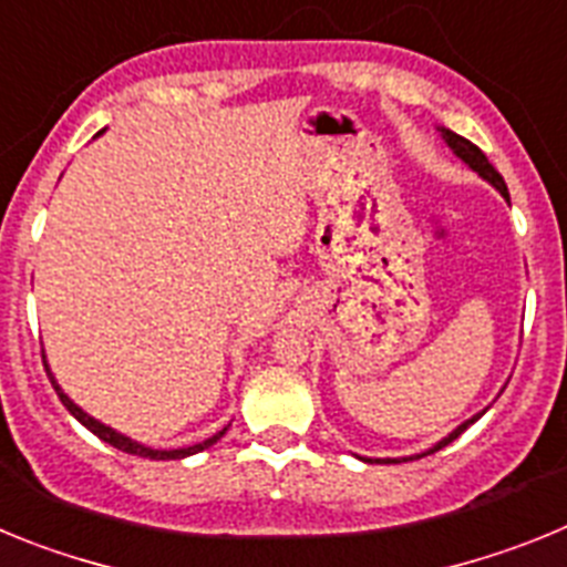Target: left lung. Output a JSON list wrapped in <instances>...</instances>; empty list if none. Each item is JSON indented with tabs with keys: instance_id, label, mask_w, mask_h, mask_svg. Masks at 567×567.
I'll use <instances>...</instances> for the list:
<instances>
[{
	"instance_id": "8db88e82",
	"label": "left lung",
	"mask_w": 567,
	"mask_h": 567,
	"mask_svg": "<svg viewBox=\"0 0 567 567\" xmlns=\"http://www.w3.org/2000/svg\"><path fill=\"white\" fill-rule=\"evenodd\" d=\"M440 130V135H443V142L449 144V147H452V153L457 155L460 162L465 164V167L468 169H474V173L480 175V178H485V182L491 184V187L494 189H499V195H503L505 202H508V187H505V182H503V175L497 173V169L491 167V162L488 158H485V153L483 150L477 147V144H471L468 138H463V135H457V133H452V130H445V127H437ZM485 414V409L480 414H474V417H468L465 420V423H460L457 429H454L452 434H449V437H443L440 440V443H434L432 449H429V452H423V454H414V457H425V454H434V452H440V449H443V445H449L452 443V440H457L460 434L465 432V429H468L471 423H477L480 417H483ZM414 457H400V460H383V463H405V460H414ZM365 463H372V460H365ZM380 463V460H378Z\"/></svg>"
}]
</instances>
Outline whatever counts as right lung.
Masks as SVG:
<instances>
[{
	"label": "right lung",
	"instance_id": "add662e5",
	"mask_svg": "<svg viewBox=\"0 0 567 567\" xmlns=\"http://www.w3.org/2000/svg\"><path fill=\"white\" fill-rule=\"evenodd\" d=\"M102 133H104V130H102ZM102 133H99V135H102ZM44 369H48V360H44ZM48 378H50V383H53V389H56L59 400H62V403H64V409H68V412L73 414V417H76L79 423L84 425V429H90V432L96 434L99 440H104V443H110V445H113V449H118V452L135 454V457H147V460H184V457H189V454H198V452H204V449H209V445H213V443H218V440H221L224 434H227V429H229V425H224V429H221V432H218V434H213V437H207V440H204V443L187 445V449H169V452H164V449H150V445H142V443H138V440H130L127 434L115 432V429H110V425H104L102 420L90 417V414L84 412L82 405H76V403H73V400L68 398V394L62 392V385H59L56 378L50 374V369H48Z\"/></svg>",
	"mask_w": 567,
	"mask_h": 567
}]
</instances>
